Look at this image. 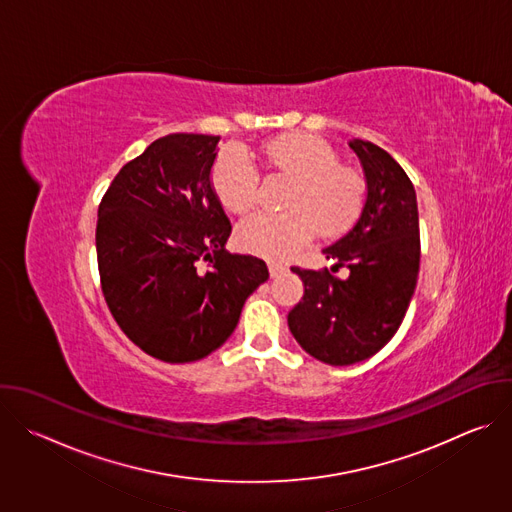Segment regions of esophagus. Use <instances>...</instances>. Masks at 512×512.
<instances>
[{"mask_svg": "<svg viewBox=\"0 0 512 512\" xmlns=\"http://www.w3.org/2000/svg\"><path fill=\"white\" fill-rule=\"evenodd\" d=\"M287 271V267L283 263H277V261H269V275L271 277H279Z\"/></svg>", "mask_w": 512, "mask_h": 512, "instance_id": "esophagus-1", "label": "esophagus"}]
</instances>
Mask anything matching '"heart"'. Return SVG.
Here are the masks:
<instances>
[{"instance_id":"1","label":"heart","mask_w":512,"mask_h":512,"mask_svg":"<svg viewBox=\"0 0 512 512\" xmlns=\"http://www.w3.org/2000/svg\"><path fill=\"white\" fill-rule=\"evenodd\" d=\"M267 166L291 178L279 214L259 212L237 229L239 245L267 259H285L308 245L318 233L324 239L344 235L362 208L364 180L338 164L332 145L316 135H283L265 145ZM259 170L253 160L229 148L216 158L212 186L229 210L245 214L259 198Z\"/></svg>"}]
</instances>
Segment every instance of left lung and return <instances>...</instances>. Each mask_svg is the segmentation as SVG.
I'll list each match as a JSON object with an SVG mask.
<instances>
[{"label":"left lung","mask_w":512,"mask_h":512,"mask_svg":"<svg viewBox=\"0 0 512 512\" xmlns=\"http://www.w3.org/2000/svg\"><path fill=\"white\" fill-rule=\"evenodd\" d=\"M367 196L354 225L330 247V269L291 267L304 281L302 302L287 314L291 334L314 358L344 367L377 354L399 330L419 273V214L405 170L379 145L348 141ZM349 277L336 278L340 267Z\"/></svg>","instance_id":"obj_1"}]
</instances>
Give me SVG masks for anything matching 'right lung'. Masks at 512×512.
<instances>
[{"instance_id":"right-lung-1","label":"right lung","mask_w":512,"mask_h":512,"mask_svg":"<svg viewBox=\"0 0 512 512\" xmlns=\"http://www.w3.org/2000/svg\"><path fill=\"white\" fill-rule=\"evenodd\" d=\"M218 139H156L119 170L99 204L97 263L109 312L133 344L164 362L200 360L221 346L269 277L263 259L225 249L231 221L210 182Z\"/></svg>"}]
</instances>
